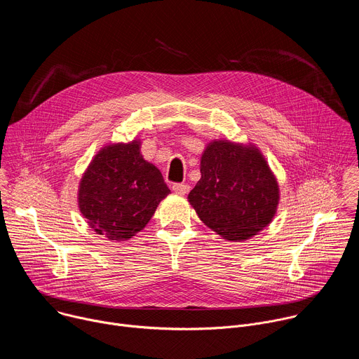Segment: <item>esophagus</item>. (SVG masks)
<instances>
[{"label":"esophagus","instance_id":"34e87169","mask_svg":"<svg viewBox=\"0 0 359 359\" xmlns=\"http://www.w3.org/2000/svg\"><path fill=\"white\" fill-rule=\"evenodd\" d=\"M172 189H173V191H175V193H177V194L183 196V194L189 193L190 186H189V184H184V183H176V184H173V186H172Z\"/></svg>","mask_w":359,"mask_h":359}]
</instances>
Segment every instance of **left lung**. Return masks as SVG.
Returning a JSON list of instances; mask_svg holds the SVG:
<instances>
[{
  "label": "left lung",
  "instance_id": "8db88e82",
  "mask_svg": "<svg viewBox=\"0 0 359 359\" xmlns=\"http://www.w3.org/2000/svg\"><path fill=\"white\" fill-rule=\"evenodd\" d=\"M201 177L187 198L200 220L229 241H244L277 213L278 182L257 146L212 140L200 159Z\"/></svg>",
  "mask_w": 359,
  "mask_h": 359
}]
</instances>
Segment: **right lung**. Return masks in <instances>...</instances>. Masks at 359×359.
Wrapping results in <instances>:
<instances>
[{
  "instance_id": "1",
  "label": "right lung",
  "mask_w": 359,
  "mask_h": 359,
  "mask_svg": "<svg viewBox=\"0 0 359 359\" xmlns=\"http://www.w3.org/2000/svg\"><path fill=\"white\" fill-rule=\"evenodd\" d=\"M170 193L161 170L143 159L140 140L102 147L78 187V206L89 227L125 241L144 229Z\"/></svg>"
}]
</instances>
